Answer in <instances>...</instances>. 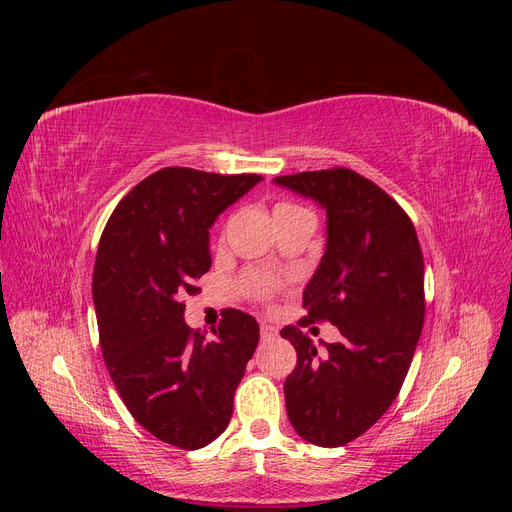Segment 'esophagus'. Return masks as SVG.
I'll return each instance as SVG.
<instances>
[{
  "label": "esophagus",
  "mask_w": 512,
  "mask_h": 512,
  "mask_svg": "<svg viewBox=\"0 0 512 512\" xmlns=\"http://www.w3.org/2000/svg\"><path fill=\"white\" fill-rule=\"evenodd\" d=\"M260 337H262V342H273V339L277 337V329L271 327V324H262Z\"/></svg>",
  "instance_id": "34e87169"
}]
</instances>
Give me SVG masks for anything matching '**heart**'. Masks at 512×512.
I'll return each mask as SVG.
<instances>
[{
	"mask_svg": "<svg viewBox=\"0 0 512 512\" xmlns=\"http://www.w3.org/2000/svg\"><path fill=\"white\" fill-rule=\"evenodd\" d=\"M284 207H292V205H277L275 209H284ZM247 284H250V288L256 294H260V297H267V294L273 290V282L269 280V277H265V275H254Z\"/></svg>",
	"mask_w": 512,
	"mask_h": 512,
	"instance_id": "b5f03b06",
	"label": "heart"
}]
</instances>
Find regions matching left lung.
<instances>
[{
	"mask_svg": "<svg viewBox=\"0 0 512 512\" xmlns=\"http://www.w3.org/2000/svg\"><path fill=\"white\" fill-rule=\"evenodd\" d=\"M327 211V245L303 292L307 320L342 337L316 348L297 327L284 382L294 431L316 446H344L391 408L423 331L425 265L416 230L395 200L348 168L275 177Z\"/></svg>",
	"mask_w": 512,
	"mask_h": 512,
	"instance_id": "1",
	"label": "left lung"
}]
</instances>
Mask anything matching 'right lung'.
<instances>
[{
    "instance_id": "add662e5",
    "label": "right lung",
    "mask_w": 512,
    "mask_h": 512,
    "mask_svg": "<svg viewBox=\"0 0 512 512\" xmlns=\"http://www.w3.org/2000/svg\"><path fill=\"white\" fill-rule=\"evenodd\" d=\"M260 181L162 168L121 198L100 239L91 292L108 374L138 425L188 451L230 423L260 333L254 316L226 309L207 339L181 299L211 269L209 228Z\"/></svg>"
}]
</instances>
